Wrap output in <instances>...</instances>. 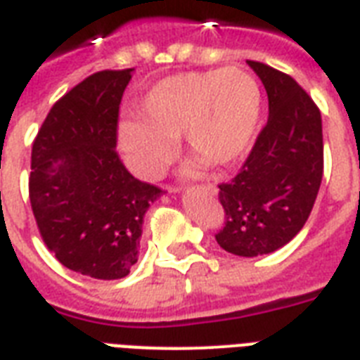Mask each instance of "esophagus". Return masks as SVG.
Here are the masks:
<instances>
[{
	"label": "esophagus",
	"instance_id": "1",
	"mask_svg": "<svg viewBox=\"0 0 360 360\" xmlns=\"http://www.w3.org/2000/svg\"><path fill=\"white\" fill-rule=\"evenodd\" d=\"M200 190H203V192H207V194H212V195L218 192V188H216L214 185H210V183H207V185H200Z\"/></svg>",
	"mask_w": 360,
	"mask_h": 360
}]
</instances>
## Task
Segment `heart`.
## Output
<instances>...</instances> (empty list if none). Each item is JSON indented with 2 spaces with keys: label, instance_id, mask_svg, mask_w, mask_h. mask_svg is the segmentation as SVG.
I'll list each match as a JSON object with an SVG mask.
<instances>
[{
  "label": "heart",
  "instance_id": "1",
  "mask_svg": "<svg viewBox=\"0 0 360 360\" xmlns=\"http://www.w3.org/2000/svg\"><path fill=\"white\" fill-rule=\"evenodd\" d=\"M261 114V89L242 68L188 72L162 79L140 103V118L120 125V148L142 177H159L185 136L209 165L235 162L250 146Z\"/></svg>",
  "mask_w": 360,
  "mask_h": 360
}]
</instances>
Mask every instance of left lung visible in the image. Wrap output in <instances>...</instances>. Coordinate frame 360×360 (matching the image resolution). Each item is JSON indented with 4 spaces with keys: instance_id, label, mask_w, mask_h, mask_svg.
Returning a JSON list of instances; mask_svg holds the SVG:
<instances>
[{
    "instance_id": "obj_1",
    "label": "left lung",
    "mask_w": 360,
    "mask_h": 360,
    "mask_svg": "<svg viewBox=\"0 0 360 360\" xmlns=\"http://www.w3.org/2000/svg\"><path fill=\"white\" fill-rule=\"evenodd\" d=\"M268 94V122L229 183H220L224 227L216 242L257 257L288 244L305 226L323 175L322 116L288 74L248 60Z\"/></svg>"
}]
</instances>
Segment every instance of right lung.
I'll return each instance as SVG.
<instances>
[{
	"instance_id": "obj_1",
	"label": "right lung",
	"mask_w": 360,
	"mask_h": 360,
	"mask_svg": "<svg viewBox=\"0 0 360 360\" xmlns=\"http://www.w3.org/2000/svg\"><path fill=\"white\" fill-rule=\"evenodd\" d=\"M133 68L96 72L51 107L31 151L29 200L44 244L81 276L112 281L139 261L142 221L162 190L127 172L118 116Z\"/></svg>"
}]
</instances>
